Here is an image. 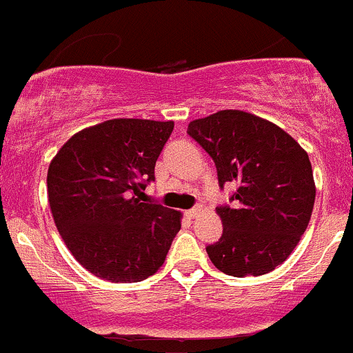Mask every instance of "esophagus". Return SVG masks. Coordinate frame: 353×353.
Returning a JSON list of instances; mask_svg holds the SVG:
<instances>
[{"label": "esophagus", "instance_id": "obj_1", "mask_svg": "<svg viewBox=\"0 0 353 353\" xmlns=\"http://www.w3.org/2000/svg\"><path fill=\"white\" fill-rule=\"evenodd\" d=\"M199 212H201V208H199V205H197V208L188 209V211L185 212V214H187V218H190V219H192V218H195V216H197Z\"/></svg>", "mask_w": 353, "mask_h": 353}]
</instances>
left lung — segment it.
<instances>
[{
  "mask_svg": "<svg viewBox=\"0 0 353 353\" xmlns=\"http://www.w3.org/2000/svg\"><path fill=\"white\" fill-rule=\"evenodd\" d=\"M218 170L219 187L239 185L219 205L223 235L205 247L211 263L230 276H261L288 259L305 232L316 201L312 166L283 128L240 110H223L188 123Z\"/></svg>",
  "mask_w": 353,
  "mask_h": 353,
  "instance_id": "obj_1",
  "label": "left lung"
}]
</instances>
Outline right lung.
Returning <instances> with one entry per match:
<instances>
[{
  "label": "right lung",
  "mask_w": 353,
  "mask_h": 353,
  "mask_svg": "<svg viewBox=\"0 0 353 353\" xmlns=\"http://www.w3.org/2000/svg\"><path fill=\"white\" fill-rule=\"evenodd\" d=\"M173 121L114 118L68 139L48 170L63 242L97 278L135 283L163 266L181 212L142 202Z\"/></svg>",
  "instance_id": "add662e5"
}]
</instances>
